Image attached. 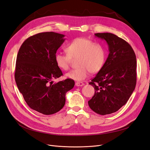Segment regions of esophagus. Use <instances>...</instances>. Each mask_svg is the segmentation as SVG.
Returning <instances> with one entry per match:
<instances>
[{
    "label": "esophagus",
    "instance_id": "1",
    "mask_svg": "<svg viewBox=\"0 0 150 150\" xmlns=\"http://www.w3.org/2000/svg\"><path fill=\"white\" fill-rule=\"evenodd\" d=\"M84 85V84L81 83V82H76V86H78V87H82V86H83Z\"/></svg>",
    "mask_w": 150,
    "mask_h": 150
}]
</instances>
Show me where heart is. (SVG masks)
<instances>
[{
	"mask_svg": "<svg viewBox=\"0 0 150 150\" xmlns=\"http://www.w3.org/2000/svg\"><path fill=\"white\" fill-rule=\"evenodd\" d=\"M66 55L57 53L55 59L57 66L62 71L69 69L72 59H77L78 67L66 74L67 78L77 81L87 78L89 72L96 74L100 71L105 63L106 52L102 45L94 44L84 38L74 39L66 47Z\"/></svg>",
	"mask_w": 150,
	"mask_h": 150,
	"instance_id": "obj_1",
	"label": "heart"
}]
</instances>
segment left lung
Returning a JSON list of instances; mask_svg holds the SVG:
<instances>
[{"mask_svg": "<svg viewBox=\"0 0 150 150\" xmlns=\"http://www.w3.org/2000/svg\"><path fill=\"white\" fill-rule=\"evenodd\" d=\"M108 44L109 54L101 70L89 84L94 89L89 106L101 115L118 111L128 101L137 84V59L133 48L111 33H96Z\"/></svg>", "mask_w": 150, "mask_h": 150, "instance_id": "8db88e82", "label": "left lung"}]
</instances>
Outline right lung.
<instances>
[{
  "label": "right lung",
  "mask_w": 150,
  "mask_h": 150,
  "mask_svg": "<svg viewBox=\"0 0 150 150\" xmlns=\"http://www.w3.org/2000/svg\"><path fill=\"white\" fill-rule=\"evenodd\" d=\"M64 35L54 32L39 33L27 39L17 54L15 79L28 106L43 115L60 111L66 94L74 86L71 79L53 84L62 75L55 62L57 50L64 42Z\"/></svg>",
  "instance_id": "right-lung-1"
}]
</instances>
